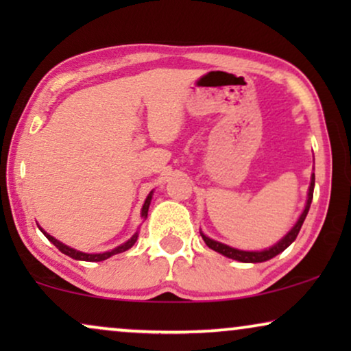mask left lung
<instances>
[{"label": "left lung", "instance_id": "8db88e82", "mask_svg": "<svg viewBox=\"0 0 351 351\" xmlns=\"http://www.w3.org/2000/svg\"><path fill=\"white\" fill-rule=\"evenodd\" d=\"M313 189H315V174L311 176V182H310V189H308V198H306V204H305V209L304 213L300 214L299 220H297L294 227H292L287 234H285L280 241H278L275 246L265 249V251H239V249H234V247H230L227 244H222L219 241H214V239H210L206 237V234L201 232V237H203L204 243L208 244V247L213 249V251L222 254V256L228 257V258H233V261H238V262H244V263H257V262H265V261H270L278 254L285 251L287 246H291L292 243H294V239L297 238V234H299L300 228H302V223H304V220L306 217V214H308V209H310V204H311V199H313Z\"/></svg>", "mask_w": 351, "mask_h": 351}]
</instances>
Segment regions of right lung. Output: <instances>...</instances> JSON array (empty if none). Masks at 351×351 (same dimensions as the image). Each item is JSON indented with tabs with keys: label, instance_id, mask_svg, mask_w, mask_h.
Listing matches in <instances>:
<instances>
[{
	"label": "right lung",
	"instance_id": "add662e5",
	"mask_svg": "<svg viewBox=\"0 0 351 351\" xmlns=\"http://www.w3.org/2000/svg\"><path fill=\"white\" fill-rule=\"evenodd\" d=\"M152 195H153V191H150V195L147 196L145 203H143V208H142V217H143V219H147V215H148V208H150ZM40 230H41L43 233H45V237H46L47 239H49V241H51L52 244H54V246H56L57 249H59L60 252H64L65 256L75 258V261H84V262H102V261H105V258L114 256V254H119V252L128 251L129 247L134 246V243L137 241V237H138V233H134L131 239H128V241L124 243V244H121V246L114 247V249H112V251H108V252H102V254H86V252L76 251V249H73V247L65 246L64 243H60L59 239H56L54 237H51V234L46 233L43 228H40Z\"/></svg>",
	"mask_w": 351,
	"mask_h": 351
}]
</instances>
